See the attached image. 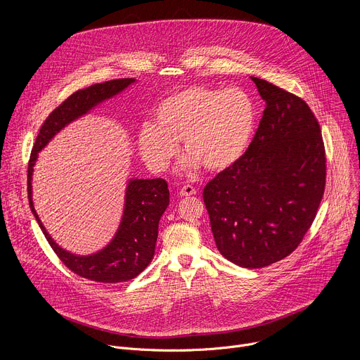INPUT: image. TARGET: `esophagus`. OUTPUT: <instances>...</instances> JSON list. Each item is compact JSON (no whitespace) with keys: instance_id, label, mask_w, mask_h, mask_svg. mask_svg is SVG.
Returning a JSON list of instances; mask_svg holds the SVG:
<instances>
[{"instance_id":"34e87169","label":"esophagus","mask_w":360,"mask_h":360,"mask_svg":"<svg viewBox=\"0 0 360 360\" xmlns=\"http://www.w3.org/2000/svg\"><path fill=\"white\" fill-rule=\"evenodd\" d=\"M181 196H191V195H195L196 193V189L192 186V185H184L181 188Z\"/></svg>"}]
</instances>
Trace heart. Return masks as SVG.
Here are the masks:
<instances>
[{
    "label": "heart",
    "instance_id": "obj_1",
    "mask_svg": "<svg viewBox=\"0 0 360 360\" xmlns=\"http://www.w3.org/2000/svg\"><path fill=\"white\" fill-rule=\"evenodd\" d=\"M255 122V102L243 89L191 85L160 102L155 121L141 124L138 148L145 162L162 172L175 158L182 139L188 152L179 164L182 174H193L200 165L218 172L240 158Z\"/></svg>",
    "mask_w": 360,
    "mask_h": 360
}]
</instances>
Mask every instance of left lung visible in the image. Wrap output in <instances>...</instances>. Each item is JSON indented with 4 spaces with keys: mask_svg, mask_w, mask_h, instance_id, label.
Masks as SVG:
<instances>
[{
    "mask_svg": "<svg viewBox=\"0 0 360 360\" xmlns=\"http://www.w3.org/2000/svg\"><path fill=\"white\" fill-rule=\"evenodd\" d=\"M265 101L243 155L203 188L218 250L255 269L290 255L314 224L326 185L321 125L306 102L250 77Z\"/></svg>",
    "mask_w": 360,
    "mask_h": 360,
    "instance_id": "left-lung-1",
    "label": "left lung"
}]
</instances>
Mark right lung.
I'll use <instances>...</instances> for the list:
<instances>
[{
  "instance_id": "obj_1",
  "label": "right lung",
  "mask_w": 360,
  "mask_h": 360,
  "mask_svg": "<svg viewBox=\"0 0 360 360\" xmlns=\"http://www.w3.org/2000/svg\"><path fill=\"white\" fill-rule=\"evenodd\" d=\"M134 81V78L105 81L71 94L44 121L28 161L27 191L30 208L48 243L70 271L81 278L102 283H118L134 279L152 261L155 253L160 219L169 205L168 184L162 178L131 181L127 189L122 222L112 242L95 255L75 256L61 249L42 226L31 199V175L37 153L60 129L88 112L101 101L121 92Z\"/></svg>"
}]
</instances>
